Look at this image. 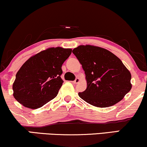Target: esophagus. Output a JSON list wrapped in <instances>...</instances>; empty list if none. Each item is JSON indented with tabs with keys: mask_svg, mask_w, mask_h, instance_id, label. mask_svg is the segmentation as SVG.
Here are the masks:
<instances>
[{
	"mask_svg": "<svg viewBox=\"0 0 147 147\" xmlns=\"http://www.w3.org/2000/svg\"><path fill=\"white\" fill-rule=\"evenodd\" d=\"M79 82V78H76L75 81H72V83H73V84H78Z\"/></svg>",
	"mask_w": 147,
	"mask_h": 147,
	"instance_id": "obj_1",
	"label": "esophagus"
}]
</instances>
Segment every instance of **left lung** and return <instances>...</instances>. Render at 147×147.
I'll list each match as a JSON object with an SVG mask.
<instances>
[{
  "mask_svg": "<svg viewBox=\"0 0 147 147\" xmlns=\"http://www.w3.org/2000/svg\"><path fill=\"white\" fill-rule=\"evenodd\" d=\"M86 74L87 88L79 92L92 105L108 107L124 98L131 89L130 72L118 57L102 48L79 46L73 49Z\"/></svg>",
  "mask_w": 147,
  "mask_h": 147,
  "instance_id": "1",
  "label": "left lung"
}]
</instances>
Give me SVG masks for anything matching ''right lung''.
<instances>
[{"label":"right lung","mask_w":147,"mask_h":147,"mask_svg":"<svg viewBox=\"0 0 147 147\" xmlns=\"http://www.w3.org/2000/svg\"><path fill=\"white\" fill-rule=\"evenodd\" d=\"M72 49L50 48L30 57L20 68L13 84V96L30 109L53 99L63 84L61 66Z\"/></svg>","instance_id":"obj_1"}]
</instances>
